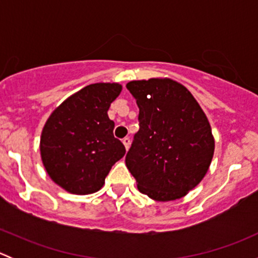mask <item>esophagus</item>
Here are the masks:
<instances>
[{
	"mask_svg": "<svg viewBox=\"0 0 258 258\" xmlns=\"http://www.w3.org/2000/svg\"><path fill=\"white\" fill-rule=\"evenodd\" d=\"M122 142H123L124 147H126V150H128L130 146H131V140L128 139V137H124L123 140H122Z\"/></svg>",
	"mask_w": 258,
	"mask_h": 258,
	"instance_id": "34e87169",
	"label": "esophagus"
}]
</instances>
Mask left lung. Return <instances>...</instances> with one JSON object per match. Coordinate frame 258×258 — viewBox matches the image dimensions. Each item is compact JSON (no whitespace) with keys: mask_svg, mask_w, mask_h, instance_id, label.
Returning <instances> with one entry per match:
<instances>
[{"mask_svg":"<svg viewBox=\"0 0 258 258\" xmlns=\"http://www.w3.org/2000/svg\"><path fill=\"white\" fill-rule=\"evenodd\" d=\"M140 130L126 155L137 188L155 201L186 196L209 171L215 139L192 93L171 79L131 81Z\"/></svg>","mask_w":258,"mask_h":258,"instance_id":"8db88e82","label":"left lung"}]
</instances>
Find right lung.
<instances>
[{"label":"right lung","instance_id":"right-lung-1","mask_svg":"<svg viewBox=\"0 0 258 258\" xmlns=\"http://www.w3.org/2000/svg\"><path fill=\"white\" fill-rule=\"evenodd\" d=\"M119 83H93L63 101L46 121L41 134L42 163L52 181L74 195L97 192L126 148L114 139L111 103Z\"/></svg>","mask_w":258,"mask_h":258}]
</instances>
